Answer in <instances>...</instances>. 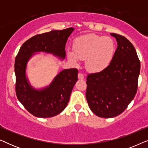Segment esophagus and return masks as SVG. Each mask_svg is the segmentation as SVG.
<instances>
[{
	"mask_svg": "<svg viewBox=\"0 0 148 148\" xmlns=\"http://www.w3.org/2000/svg\"><path fill=\"white\" fill-rule=\"evenodd\" d=\"M78 79H80V80L84 79V75H83L82 73H78Z\"/></svg>",
	"mask_w": 148,
	"mask_h": 148,
	"instance_id": "34e87169",
	"label": "esophagus"
}]
</instances>
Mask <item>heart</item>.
I'll return each mask as SVG.
<instances>
[{"instance_id": "1", "label": "heart", "mask_w": 148, "mask_h": 148, "mask_svg": "<svg viewBox=\"0 0 148 148\" xmlns=\"http://www.w3.org/2000/svg\"><path fill=\"white\" fill-rule=\"evenodd\" d=\"M73 51H68L67 58L74 64L79 60H85L86 69L92 73H100L108 67L114 57L115 44L108 36L94 34L76 38L73 42Z\"/></svg>"}]
</instances>
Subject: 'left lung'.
<instances>
[{"label":"left lung","mask_w":148,"mask_h":148,"mask_svg":"<svg viewBox=\"0 0 148 148\" xmlns=\"http://www.w3.org/2000/svg\"><path fill=\"white\" fill-rule=\"evenodd\" d=\"M117 48L110 64L102 71L88 75L86 99L98 116L112 118L121 114L137 90L140 61L134 46L124 36L114 33Z\"/></svg>","instance_id":"1"}]
</instances>
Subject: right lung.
<instances>
[{"mask_svg":"<svg viewBox=\"0 0 148 148\" xmlns=\"http://www.w3.org/2000/svg\"><path fill=\"white\" fill-rule=\"evenodd\" d=\"M74 30L70 27L38 34L24 42L15 62V91L18 100L29 113L36 117L48 118L60 114L66 108L72 90L77 81V69H64L48 87L36 90L26 77V66L33 54L45 52L64 59L68 38Z\"/></svg>","mask_w":148,"mask_h":148,"instance_id":"obj_1","label":"right lung"}]
</instances>
